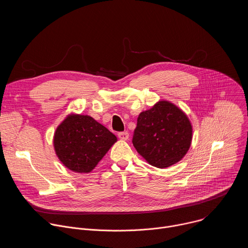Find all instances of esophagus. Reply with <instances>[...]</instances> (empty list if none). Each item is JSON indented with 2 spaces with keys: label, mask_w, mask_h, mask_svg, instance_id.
I'll return each instance as SVG.
<instances>
[{
  "label": "esophagus",
  "mask_w": 248,
  "mask_h": 248,
  "mask_svg": "<svg viewBox=\"0 0 248 248\" xmlns=\"http://www.w3.org/2000/svg\"><path fill=\"white\" fill-rule=\"evenodd\" d=\"M118 136L122 140H127L128 137H129V134H128L127 131H121V132L118 133Z\"/></svg>",
  "instance_id": "obj_1"
}]
</instances>
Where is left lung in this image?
<instances>
[{
    "instance_id": "1",
    "label": "left lung",
    "mask_w": 248,
    "mask_h": 248,
    "mask_svg": "<svg viewBox=\"0 0 248 248\" xmlns=\"http://www.w3.org/2000/svg\"><path fill=\"white\" fill-rule=\"evenodd\" d=\"M191 138L192 127L186 115L173 104L160 101L138 116L132 144L150 165L163 169L181 161Z\"/></svg>"
}]
</instances>
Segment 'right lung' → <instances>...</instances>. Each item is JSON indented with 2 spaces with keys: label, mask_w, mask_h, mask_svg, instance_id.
I'll return each instance as SVG.
<instances>
[{
  "label": "right lung",
  "mask_w": 248,
  "mask_h": 248,
  "mask_svg": "<svg viewBox=\"0 0 248 248\" xmlns=\"http://www.w3.org/2000/svg\"><path fill=\"white\" fill-rule=\"evenodd\" d=\"M117 141V137L89 116H68L54 136L56 154L69 170L91 171Z\"/></svg>",
  "instance_id": "obj_1"
}]
</instances>
